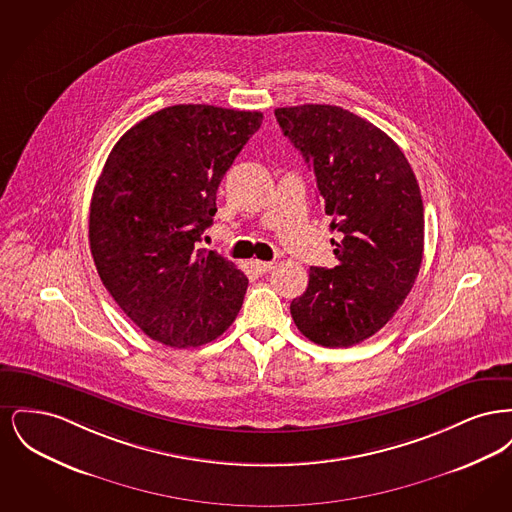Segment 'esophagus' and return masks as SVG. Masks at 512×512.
<instances>
[{
  "mask_svg": "<svg viewBox=\"0 0 512 512\" xmlns=\"http://www.w3.org/2000/svg\"><path fill=\"white\" fill-rule=\"evenodd\" d=\"M253 267L257 268V272L265 274V272L274 268V263H270V261H253Z\"/></svg>",
  "mask_w": 512,
  "mask_h": 512,
  "instance_id": "34e87169",
  "label": "esophagus"
}]
</instances>
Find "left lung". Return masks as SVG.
I'll return each instance as SVG.
<instances>
[{"label": "left lung", "instance_id": "8db88e82", "mask_svg": "<svg viewBox=\"0 0 512 512\" xmlns=\"http://www.w3.org/2000/svg\"><path fill=\"white\" fill-rule=\"evenodd\" d=\"M284 136L317 178L324 213L341 234L338 267L309 270L290 305L299 332L324 347L374 336L403 305L424 253V205L399 146L372 122L336 105L274 111Z\"/></svg>", "mask_w": 512, "mask_h": 512}]
</instances>
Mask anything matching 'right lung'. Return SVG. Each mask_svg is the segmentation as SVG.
<instances>
[{"mask_svg":"<svg viewBox=\"0 0 512 512\" xmlns=\"http://www.w3.org/2000/svg\"><path fill=\"white\" fill-rule=\"evenodd\" d=\"M261 122L259 111L172 105L111 149L90 203V249L107 292L151 340L197 347L238 317L244 272L199 242L222 176Z\"/></svg>","mask_w":512,"mask_h":512,"instance_id":"add662e5","label":"right lung"}]
</instances>
